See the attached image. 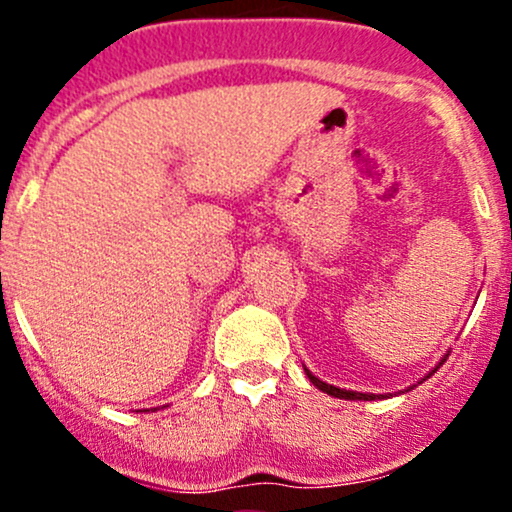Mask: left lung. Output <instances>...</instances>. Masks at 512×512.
<instances>
[{
    "label": "left lung",
    "mask_w": 512,
    "mask_h": 512,
    "mask_svg": "<svg viewBox=\"0 0 512 512\" xmlns=\"http://www.w3.org/2000/svg\"><path fill=\"white\" fill-rule=\"evenodd\" d=\"M448 356H450V354H445L443 358H440V361H438V366L433 368L431 373H428V375H424V380H426V378H431V375L436 373V370H438L440 366H443L445 361H448ZM305 375H308V378H310V383H313V385L317 387V390L327 392V395H332V397H339V399H363V402H373V399H387V397H390V395H373V392H354V390H344V387H334V385H330V383H325V380L315 378V375L310 373L308 368H305ZM409 390H411V387H409Z\"/></svg>",
    "instance_id": "obj_1"
}]
</instances>
